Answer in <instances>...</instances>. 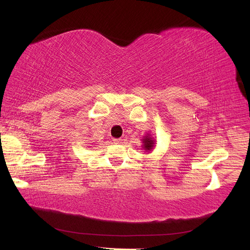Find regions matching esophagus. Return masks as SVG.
<instances>
[{
	"instance_id": "34e87169",
	"label": "esophagus",
	"mask_w": 250,
	"mask_h": 250,
	"mask_svg": "<svg viewBox=\"0 0 250 250\" xmlns=\"http://www.w3.org/2000/svg\"><path fill=\"white\" fill-rule=\"evenodd\" d=\"M113 141H114L115 144H121V142H122L121 139H114Z\"/></svg>"
}]
</instances>
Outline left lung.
I'll return each instance as SVG.
<instances>
[{"mask_svg":"<svg viewBox=\"0 0 250 250\" xmlns=\"http://www.w3.org/2000/svg\"><path fill=\"white\" fill-rule=\"evenodd\" d=\"M143 141V148L146 151H151V149L153 147H155V140L152 139L150 134H147L146 136H144V139L142 140Z\"/></svg>","mask_w":250,"mask_h":250,"instance_id":"1","label":"left lung"}]
</instances>
